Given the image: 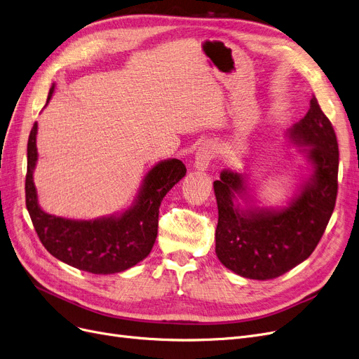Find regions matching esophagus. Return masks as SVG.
I'll use <instances>...</instances> for the list:
<instances>
[{
    "label": "esophagus",
    "instance_id": "esophagus-1",
    "mask_svg": "<svg viewBox=\"0 0 359 359\" xmlns=\"http://www.w3.org/2000/svg\"><path fill=\"white\" fill-rule=\"evenodd\" d=\"M216 146L213 142H205L200 149L196 152V158H195V167L198 170H205L210 164L211 159L216 156Z\"/></svg>",
    "mask_w": 359,
    "mask_h": 359
}]
</instances>
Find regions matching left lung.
<instances>
[{"label": "left lung", "instance_id": "obj_1", "mask_svg": "<svg viewBox=\"0 0 359 359\" xmlns=\"http://www.w3.org/2000/svg\"><path fill=\"white\" fill-rule=\"evenodd\" d=\"M297 143L312 146L313 175L284 210H241L236 196L244 179L224 170L215 182L219 208L216 255L228 269L250 280H273L306 260L325 232L336 205L339 144L327 115L312 96L308 114L291 128Z\"/></svg>", "mask_w": 359, "mask_h": 359}]
</instances>
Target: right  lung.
Instances as JSON below:
<instances>
[{
	"label": "right lung",
	"instance_id": "obj_1",
	"mask_svg": "<svg viewBox=\"0 0 359 359\" xmlns=\"http://www.w3.org/2000/svg\"><path fill=\"white\" fill-rule=\"evenodd\" d=\"M53 95L50 88L48 99ZM36 123L28 139V170L25 180L26 208L35 232L51 256L91 273L123 272L151 253L158 233V215L165 194L184 176L180 159L156 164L144 177L135 207L118 217L93 222L69 220L44 213L36 201L32 172L36 163Z\"/></svg>",
	"mask_w": 359,
	"mask_h": 359
}]
</instances>
